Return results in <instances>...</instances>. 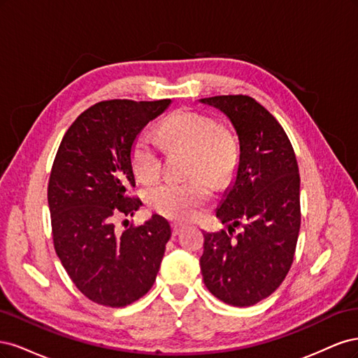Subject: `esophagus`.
<instances>
[{"instance_id": "1", "label": "esophagus", "mask_w": 358, "mask_h": 358, "mask_svg": "<svg viewBox=\"0 0 358 358\" xmlns=\"http://www.w3.org/2000/svg\"><path fill=\"white\" fill-rule=\"evenodd\" d=\"M171 229H173V236H178L183 229H185V227H183L182 224H178V222H176V224L171 225Z\"/></svg>"}]
</instances>
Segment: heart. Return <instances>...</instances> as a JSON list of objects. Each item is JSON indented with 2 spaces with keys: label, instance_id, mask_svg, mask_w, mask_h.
<instances>
[{
  "label": "heart",
  "instance_id": "b5f03b06",
  "mask_svg": "<svg viewBox=\"0 0 358 358\" xmlns=\"http://www.w3.org/2000/svg\"><path fill=\"white\" fill-rule=\"evenodd\" d=\"M158 133L166 148L191 150L188 166L191 178L183 182L155 183L146 189L145 200L150 209L166 218L194 220L212 199L213 188L210 181L224 187L234 178L239 164V148L233 136L222 131L215 117L194 110L171 113L159 124ZM131 167L136 178L143 183L154 182L159 176V150L145 134H140L131 146Z\"/></svg>",
  "mask_w": 358,
  "mask_h": 358
}]
</instances>
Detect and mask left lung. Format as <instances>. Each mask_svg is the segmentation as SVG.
Masks as SVG:
<instances>
[{"label": "left lung", "instance_id": "obj_1", "mask_svg": "<svg viewBox=\"0 0 358 358\" xmlns=\"http://www.w3.org/2000/svg\"><path fill=\"white\" fill-rule=\"evenodd\" d=\"M200 103L230 119L239 140L236 178L216 209L229 233H204V285L231 306H252L282 284L300 230L299 166L284 128L248 95H218ZM243 220L236 238L231 231Z\"/></svg>", "mask_w": 358, "mask_h": 358}]
</instances>
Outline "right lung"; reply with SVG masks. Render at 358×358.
I'll list each match as a JSON object with an SVG mask.
<instances>
[{"instance_id":"obj_1","label":"right lung","mask_w":358,"mask_h":358,"mask_svg":"<svg viewBox=\"0 0 358 358\" xmlns=\"http://www.w3.org/2000/svg\"><path fill=\"white\" fill-rule=\"evenodd\" d=\"M171 100H109L91 106L67 129L53 161L48 201L57 255L82 294L103 306L129 305L154 285L171 236L154 213L117 233L115 221L133 216L142 201L131 146Z\"/></svg>"}]
</instances>
